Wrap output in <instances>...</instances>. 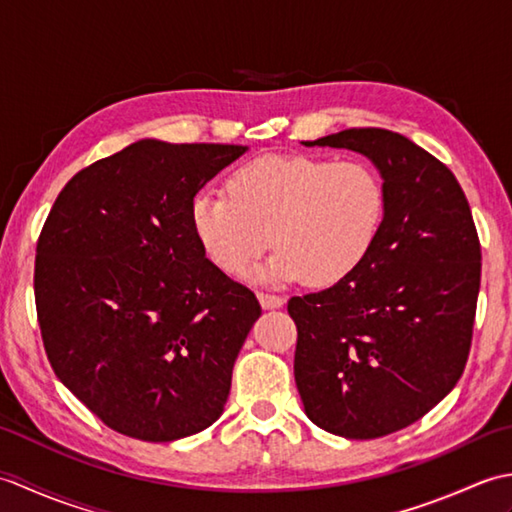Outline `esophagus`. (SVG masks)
Returning <instances> with one entry per match:
<instances>
[{
  "label": "esophagus",
  "instance_id": "esophagus-1",
  "mask_svg": "<svg viewBox=\"0 0 512 512\" xmlns=\"http://www.w3.org/2000/svg\"><path fill=\"white\" fill-rule=\"evenodd\" d=\"M259 303H262L264 310H275V308H281L286 303L284 297L279 295H270V292H259Z\"/></svg>",
  "mask_w": 512,
  "mask_h": 512
}]
</instances>
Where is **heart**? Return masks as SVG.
Returning a JSON list of instances; mask_svg holds the SVG:
<instances>
[{
	"mask_svg": "<svg viewBox=\"0 0 512 512\" xmlns=\"http://www.w3.org/2000/svg\"><path fill=\"white\" fill-rule=\"evenodd\" d=\"M226 191L191 200V224L204 253L242 275L273 239L277 253L259 277L330 286L352 275L378 242L387 193L361 160L312 154L262 156L237 167Z\"/></svg>",
	"mask_w": 512,
	"mask_h": 512,
	"instance_id": "heart-1",
	"label": "heart"
}]
</instances>
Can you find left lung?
<instances>
[{"label":"left lung","instance_id":"left-lung-1","mask_svg":"<svg viewBox=\"0 0 512 512\" xmlns=\"http://www.w3.org/2000/svg\"><path fill=\"white\" fill-rule=\"evenodd\" d=\"M303 145L367 156L387 211L352 275L288 301L299 396L334 436H389L436 407L469 358L482 275L471 206L447 165L389 129H343Z\"/></svg>","mask_w":512,"mask_h":512}]
</instances>
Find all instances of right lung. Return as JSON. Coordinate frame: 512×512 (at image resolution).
<instances>
[{
    "instance_id": "1",
    "label": "right lung",
    "mask_w": 512,
    "mask_h": 512,
    "mask_svg": "<svg viewBox=\"0 0 512 512\" xmlns=\"http://www.w3.org/2000/svg\"><path fill=\"white\" fill-rule=\"evenodd\" d=\"M242 154L138 140L76 173L41 228L35 301L48 361L123 436L171 442L222 416L262 308L206 259L191 200Z\"/></svg>"
}]
</instances>
